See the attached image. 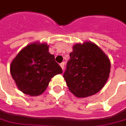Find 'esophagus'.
I'll list each match as a JSON object with an SVG mask.
<instances>
[{
	"instance_id": "obj_1",
	"label": "esophagus",
	"mask_w": 126,
	"mask_h": 126,
	"mask_svg": "<svg viewBox=\"0 0 126 126\" xmlns=\"http://www.w3.org/2000/svg\"><path fill=\"white\" fill-rule=\"evenodd\" d=\"M64 65H65V64H64V63H60V66H61V68H62L63 70H64Z\"/></svg>"
}]
</instances>
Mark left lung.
<instances>
[{
	"label": "left lung",
	"mask_w": 126,
	"mask_h": 126,
	"mask_svg": "<svg viewBox=\"0 0 126 126\" xmlns=\"http://www.w3.org/2000/svg\"><path fill=\"white\" fill-rule=\"evenodd\" d=\"M64 72L69 90L78 97H86L102 89L109 78L110 61L98 46L92 43L76 44Z\"/></svg>",
	"instance_id": "obj_1"
}]
</instances>
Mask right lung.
I'll return each instance as SVG.
<instances>
[{
    "mask_svg": "<svg viewBox=\"0 0 126 126\" xmlns=\"http://www.w3.org/2000/svg\"><path fill=\"white\" fill-rule=\"evenodd\" d=\"M10 72L18 89L25 94L39 95L45 92L52 78L63 72L48 52L45 43H32L21 50L10 66Z\"/></svg>",
    "mask_w": 126,
    "mask_h": 126,
    "instance_id": "right-lung-1",
    "label": "right lung"
}]
</instances>
